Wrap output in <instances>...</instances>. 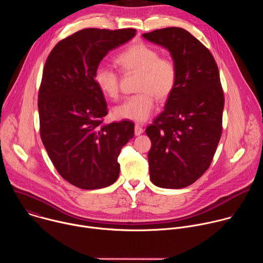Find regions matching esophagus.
<instances>
[{
    "instance_id": "esophagus-1",
    "label": "esophagus",
    "mask_w": 263,
    "mask_h": 263,
    "mask_svg": "<svg viewBox=\"0 0 263 263\" xmlns=\"http://www.w3.org/2000/svg\"><path fill=\"white\" fill-rule=\"evenodd\" d=\"M134 133H135V135H136V136H138V135H140L141 133H143V129H142V127H141L140 125L136 124V125H135V128H134Z\"/></svg>"
}]
</instances>
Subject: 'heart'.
Wrapping results in <instances>:
<instances>
[{
	"label": "heart",
	"instance_id": "1",
	"mask_svg": "<svg viewBox=\"0 0 263 263\" xmlns=\"http://www.w3.org/2000/svg\"><path fill=\"white\" fill-rule=\"evenodd\" d=\"M116 62L125 72L138 71L137 90L140 92L128 97L114 109L120 120L142 123L147 120L155 106V97L164 100L175 89L178 68L168 57H159L154 48L143 43L135 44L118 55ZM95 82L107 97L116 99L120 91L119 73L109 66L99 65L95 70Z\"/></svg>",
	"mask_w": 263,
	"mask_h": 263
}]
</instances>
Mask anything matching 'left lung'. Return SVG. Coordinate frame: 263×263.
<instances>
[{
	"mask_svg": "<svg viewBox=\"0 0 263 263\" xmlns=\"http://www.w3.org/2000/svg\"><path fill=\"white\" fill-rule=\"evenodd\" d=\"M142 36L168 50L178 68L164 110L145 129L152 142L149 178L162 189H183L208 170L221 136L224 99L218 68L210 51L182 28Z\"/></svg>",
	"mask_w": 263,
	"mask_h": 263,
	"instance_id": "left-lung-1",
	"label": "left lung"
}]
</instances>
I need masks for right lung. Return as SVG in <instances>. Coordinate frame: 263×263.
Listing matches in <instances>:
<instances>
[{"label":"right lung","instance_id":"right-lung-1","mask_svg":"<svg viewBox=\"0 0 263 263\" xmlns=\"http://www.w3.org/2000/svg\"><path fill=\"white\" fill-rule=\"evenodd\" d=\"M135 34L131 28L83 29L60 41L47 58L39 92L41 137L59 175L79 189L114 184L121 149L134 136L132 122L104 124L108 109L95 70Z\"/></svg>","mask_w":263,"mask_h":263}]
</instances>
